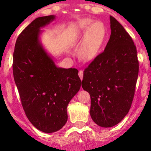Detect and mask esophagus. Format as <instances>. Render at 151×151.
<instances>
[{
  "instance_id": "obj_1",
  "label": "esophagus",
  "mask_w": 151,
  "mask_h": 151,
  "mask_svg": "<svg viewBox=\"0 0 151 151\" xmlns=\"http://www.w3.org/2000/svg\"><path fill=\"white\" fill-rule=\"evenodd\" d=\"M78 75H79V77H80V80H83V71H82V70H80V71H79Z\"/></svg>"
}]
</instances>
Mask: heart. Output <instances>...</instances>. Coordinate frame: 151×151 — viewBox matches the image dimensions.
I'll list each match as a JSON object with an SVG mask.
<instances>
[{
	"label": "heart",
	"mask_w": 151,
	"mask_h": 151,
	"mask_svg": "<svg viewBox=\"0 0 151 151\" xmlns=\"http://www.w3.org/2000/svg\"><path fill=\"white\" fill-rule=\"evenodd\" d=\"M90 19H85L82 22L81 28L87 31L80 48L81 57L87 60L93 59L99 51L105 36V30L101 23L94 22Z\"/></svg>",
	"instance_id": "obj_1"
}]
</instances>
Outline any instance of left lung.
<instances>
[{
	"instance_id": "1",
	"label": "left lung",
	"mask_w": 151,
	"mask_h": 151,
	"mask_svg": "<svg viewBox=\"0 0 151 151\" xmlns=\"http://www.w3.org/2000/svg\"><path fill=\"white\" fill-rule=\"evenodd\" d=\"M104 51L85 68L82 87L91 96L90 114L101 127L118 124L128 114L139 73L137 48L132 37L113 17Z\"/></svg>"
}]
</instances>
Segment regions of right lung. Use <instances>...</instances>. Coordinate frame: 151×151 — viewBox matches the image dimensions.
I'll use <instances>...</instances> for the list:
<instances>
[{"mask_svg": "<svg viewBox=\"0 0 151 151\" xmlns=\"http://www.w3.org/2000/svg\"><path fill=\"white\" fill-rule=\"evenodd\" d=\"M55 17H41L29 24L18 36L13 54L14 79L25 115L45 133L66 124L67 106L81 86L78 70L56 66L40 43V28Z\"/></svg>", "mask_w": 151, "mask_h": 151, "instance_id": "right-lung-1", "label": "right lung"}]
</instances>
